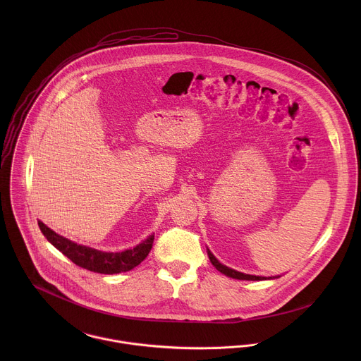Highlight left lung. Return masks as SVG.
I'll use <instances>...</instances> for the list:
<instances>
[{"instance_id":"obj_1","label":"left lung","mask_w":361,"mask_h":361,"mask_svg":"<svg viewBox=\"0 0 361 361\" xmlns=\"http://www.w3.org/2000/svg\"><path fill=\"white\" fill-rule=\"evenodd\" d=\"M208 257L209 261L212 262V265L222 274H225L226 276H231V278H235V279H245V281H262V279H267L265 276H256V275H249V274H243V272H239V271H235L232 268H228L225 265H222L216 258L214 257V255L208 250Z\"/></svg>"}]
</instances>
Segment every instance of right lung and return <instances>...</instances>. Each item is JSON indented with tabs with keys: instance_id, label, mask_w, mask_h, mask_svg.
Listing matches in <instances>:
<instances>
[{
	"instance_id": "obj_1",
	"label": "right lung",
	"mask_w": 361,
	"mask_h": 361,
	"mask_svg": "<svg viewBox=\"0 0 361 361\" xmlns=\"http://www.w3.org/2000/svg\"><path fill=\"white\" fill-rule=\"evenodd\" d=\"M39 226L52 246L56 247L72 262H75L76 265L85 269L99 272V274H108V275L126 272L135 268L136 265H139L145 258L149 256L154 242V235H150L145 242H142L133 249H129L121 253H105V252H100V250L90 249V247L78 245L75 242H71L69 239L55 233L42 221H39Z\"/></svg>"
}]
</instances>
